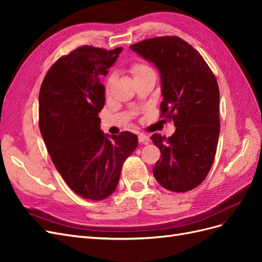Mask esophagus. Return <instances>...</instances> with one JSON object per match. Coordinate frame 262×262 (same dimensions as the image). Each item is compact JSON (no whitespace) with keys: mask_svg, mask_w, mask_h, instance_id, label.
I'll list each match as a JSON object with an SVG mask.
<instances>
[{"mask_svg":"<svg viewBox=\"0 0 262 262\" xmlns=\"http://www.w3.org/2000/svg\"><path fill=\"white\" fill-rule=\"evenodd\" d=\"M149 138L147 136H145V134L143 133H140L139 134V142L140 143H143V144H148L149 143Z\"/></svg>","mask_w":262,"mask_h":262,"instance_id":"esophagus-1","label":"esophagus"}]
</instances>
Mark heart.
Masks as SVG:
<instances>
[{
  "label": "heart",
  "mask_w": 262,
  "mask_h": 262,
  "mask_svg": "<svg viewBox=\"0 0 262 262\" xmlns=\"http://www.w3.org/2000/svg\"><path fill=\"white\" fill-rule=\"evenodd\" d=\"M131 73L133 75V77H137V76H140L142 74H145L147 72H149V71H152V69H150L148 66L144 64V63L142 62H137V63H133V64L131 66ZM114 78L115 76L114 75H110L108 77V81H107V91L110 90V87H112V84L114 82Z\"/></svg>",
  "instance_id": "heart-1"
}]
</instances>
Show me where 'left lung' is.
I'll return each mask as SVG.
<instances>
[{
	"label": "left lung",
	"instance_id": "8db88e82",
	"mask_svg": "<svg viewBox=\"0 0 262 262\" xmlns=\"http://www.w3.org/2000/svg\"><path fill=\"white\" fill-rule=\"evenodd\" d=\"M161 73V117L172 120L176 131L150 140L161 149L153 173L162 187L186 192L208 176L215 157L219 134L220 91L202 55L176 36L146 39L130 46Z\"/></svg>",
	"mask_w": 262,
	"mask_h": 262
}]
</instances>
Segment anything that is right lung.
Returning a JSON list of instances; mask_svg holds the SVG:
<instances>
[{"label":"right lung","instance_id":"right-lung-1","mask_svg":"<svg viewBox=\"0 0 262 262\" xmlns=\"http://www.w3.org/2000/svg\"><path fill=\"white\" fill-rule=\"evenodd\" d=\"M121 51L80 47L50 68L39 93V128L52 163L75 193L92 201L114 193L139 143L136 134L105 136L99 125L102 81Z\"/></svg>","mask_w":262,"mask_h":262}]
</instances>
